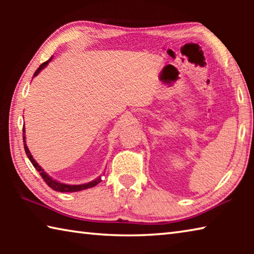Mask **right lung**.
I'll use <instances>...</instances> for the list:
<instances>
[{"label": "right lung", "instance_id": "right-lung-1", "mask_svg": "<svg viewBox=\"0 0 254 254\" xmlns=\"http://www.w3.org/2000/svg\"><path fill=\"white\" fill-rule=\"evenodd\" d=\"M51 59H53V57H51L48 62H46L42 64V65H40V67L38 68V69L36 70V72H34L33 77H36L39 72L44 69V68H46V66L48 65V64L51 62ZM23 144H24V150H25V153H27V156L29 158V160L31 161V163L33 165L34 168H36L38 171H39V174L41 175V177L44 178L45 182L47 183V185L50 188H53L54 190L56 191H60V192H72V191H79V190H84V189H87V188H92L94 186H96L97 184H100L102 182V177L100 176V177H97L96 179L92 180V182L89 183H86V184H81V185H68V184H64V183H60L58 182V180L56 179H53L50 177V176L46 173V171L41 168V167L38 165V162L34 160L33 157L31 156V153H30L29 149L27 147V142H25V130L23 127Z\"/></svg>", "mask_w": 254, "mask_h": 254}]
</instances>
